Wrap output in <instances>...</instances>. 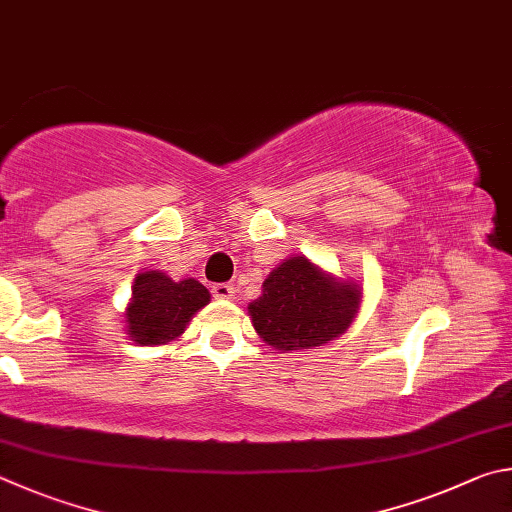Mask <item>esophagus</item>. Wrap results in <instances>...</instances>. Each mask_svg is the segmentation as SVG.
I'll return each mask as SVG.
<instances>
[{
    "label": "esophagus",
    "instance_id": "obj_1",
    "mask_svg": "<svg viewBox=\"0 0 512 512\" xmlns=\"http://www.w3.org/2000/svg\"><path fill=\"white\" fill-rule=\"evenodd\" d=\"M211 292H213L215 299H222V301H229V299L236 297V288H233L231 283H218V285H213Z\"/></svg>",
    "mask_w": 512,
    "mask_h": 512
}]
</instances>
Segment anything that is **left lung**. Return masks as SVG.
Returning <instances> with one entry per match:
<instances>
[{"label":"left lung","instance_id":"left-lung-1","mask_svg":"<svg viewBox=\"0 0 512 512\" xmlns=\"http://www.w3.org/2000/svg\"><path fill=\"white\" fill-rule=\"evenodd\" d=\"M360 283L321 270L303 254L290 256L263 281L249 319L274 351H306L344 335L362 306Z\"/></svg>","mask_w":512,"mask_h":512}]
</instances>
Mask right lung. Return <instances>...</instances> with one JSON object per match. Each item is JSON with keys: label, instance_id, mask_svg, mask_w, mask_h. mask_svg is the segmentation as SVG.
<instances>
[{"label": "right lung", "instance_id": "add662e5", "mask_svg": "<svg viewBox=\"0 0 512 512\" xmlns=\"http://www.w3.org/2000/svg\"><path fill=\"white\" fill-rule=\"evenodd\" d=\"M211 301L200 281H173L166 272L150 270L134 276L132 299L125 308L128 337L139 346L177 342L195 312Z\"/></svg>", "mask_w": 512, "mask_h": 512}]
</instances>
